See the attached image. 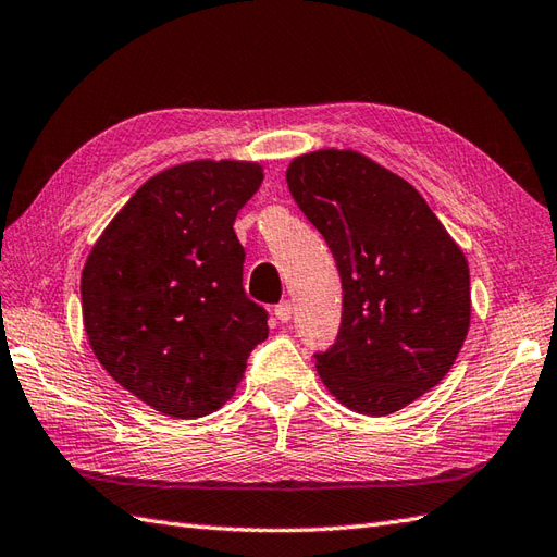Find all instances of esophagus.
Segmentation results:
<instances>
[{
    "label": "esophagus",
    "mask_w": 557,
    "mask_h": 557,
    "mask_svg": "<svg viewBox=\"0 0 557 557\" xmlns=\"http://www.w3.org/2000/svg\"><path fill=\"white\" fill-rule=\"evenodd\" d=\"M274 314H276V319L281 321V324H286V321H290V317H293V305H290L288 300L278 302V305L274 307Z\"/></svg>",
    "instance_id": "esophagus-1"
}]
</instances>
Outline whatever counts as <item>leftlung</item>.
Returning <instances> with one entry per match:
<instances>
[{"label":"left lung","instance_id":"left-lung-1","mask_svg":"<svg viewBox=\"0 0 557 557\" xmlns=\"http://www.w3.org/2000/svg\"><path fill=\"white\" fill-rule=\"evenodd\" d=\"M286 181L343 283L341 331L317 355L319 379L355 412H398L438 386L467 338L465 252L410 183L362 152L300 154Z\"/></svg>","mask_w":557,"mask_h":557}]
</instances>
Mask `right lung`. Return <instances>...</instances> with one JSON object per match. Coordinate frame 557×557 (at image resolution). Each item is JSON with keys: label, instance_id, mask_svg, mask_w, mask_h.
Instances as JSON below:
<instances>
[{"label": "right lung", "instance_id": "right-lung-1", "mask_svg": "<svg viewBox=\"0 0 557 557\" xmlns=\"http://www.w3.org/2000/svg\"><path fill=\"white\" fill-rule=\"evenodd\" d=\"M257 162L197 159L145 181L97 238L81 274L83 326L109 376L174 419L216 412L269 336L243 290L233 231L259 190Z\"/></svg>", "mask_w": 557, "mask_h": 557}]
</instances>
